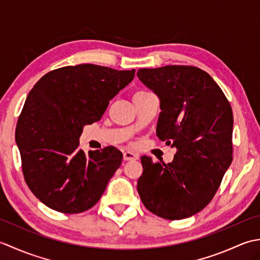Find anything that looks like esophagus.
Segmentation results:
<instances>
[{"label":"esophagus","instance_id":"1","mask_svg":"<svg viewBox=\"0 0 260 260\" xmlns=\"http://www.w3.org/2000/svg\"><path fill=\"white\" fill-rule=\"evenodd\" d=\"M123 156H124L125 161H134V159H139V155H137V154H135V153H133V152H131V151L124 152Z\"/></svg>","mask_w":260,"mask_h":260}]
</instances>
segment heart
<instances>
[{
    "instance_id": "obj_1",
    "label": "heart",
    "mask_w": 260,
    "mask_h": 260,
    "mask_svg": "<svg viewBox=\"0 0 260 260\" xmlns=\"http://www.w3.org/2000/svg\"><path fill=\"white\" fill-rule=\"evenodd\" d=\"M139 92H146V91H139Z\"/></svg>"
}]
</instances>
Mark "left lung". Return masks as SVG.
I'll use <instances>...</instances> for the list:
<instances>
[{
	"label": "left lung",
	"instance_id": "8db88e82",
	"mask_svg": "<svg viewBox=\"0 0 260 260\" xmlns=\"http://www.w3.org/2000/svg\"><path fill=\"white\" fill-rule=\"evenodd\" d=\"M137 77L161 101L157 137L176 148L168 164L142 156L137 191L158 217L189 218L212 200L233 161V109L217 82L198 67L140 69Z\"/></svg>",
	"mask_w": 260,
	"mask_h": 260
}]
</instances>
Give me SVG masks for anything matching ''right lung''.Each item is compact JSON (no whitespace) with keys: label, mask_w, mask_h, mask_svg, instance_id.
Masks as SVG:
<instances>
[{"label":"right lung","mask_w":260,"mask_h":260,"mask_svg":"<svg viewBox=\"0 0 260 260\" xmlns=\"http://www.w3.org/2000/svg\"><path fill=\"white\" fill-rule=\"evenodd\" d=\"M134 76V69L84 63L54 69L33 86L15 137L26 184L47 207L80 213L99 201L123 154L114 146L86 154L79 137Z\"/></svg>","instance_id":"obj_1"}]
</instances>
